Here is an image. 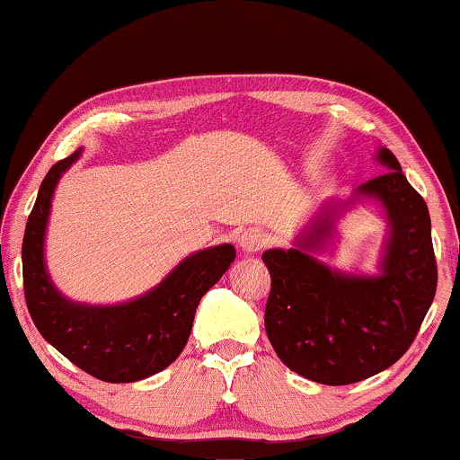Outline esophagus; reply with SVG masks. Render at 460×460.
Masks as SVG:
<instances>
[{
	"mask_svg": "<svg viewBox=\"0 0 460 460\" xmlns=\"http://www.w3.org/2000/svg\"><path fill=\"white\" fill-rule=\"evenodd\" d=\"M270 241L268 232L261 228H249L244 230L241 236H238V247L243 249V253H255L261 247H266Z\"/></svg>",
	"mask_w": 460,
	"mask_h": 460,
	"instance_id": "esophagus-1",
	"label": "esophagus"
}]
</instances>
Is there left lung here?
<instances>
[{
  "label": "left lung",
  "mask_w": 460,
  "mask_h": 460,
  "mask_svg": "<svg viewBox=\"0 0 460 460\" xmlns=\"http://www.w3.org/2000/svg\"><path fill=\"white\" fill-rule=\"evenodd\" d=\"M375 159L385 173L358 186L348 200H326L291 249L261 255L272 276L266 332L293 373L323 385H349L398 362L417 337L436 297L438 266L431 219L392 150ZM373 198L388 224L380 272L351 275L320 262L314 252L336 235V219L358 199Z\"/></svg>",
  "instance_id": "8db88e82"
}]
</instances>
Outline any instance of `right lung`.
I'll use <instances>...</instances> for the list:
<instances>
[{
	"instance_id": "add662e5",
	"label": "right lung",
	"mask_w": 460,
	"mask_h": 460,
	"mask_svg": "<svg viewBox=\"0 0 460 460\" xmlns=\"http://www.w3.org/2000/svg\"><path fill=\"white\" fill-rule=\"evenodd\" d=\"M81 148L56 163L43 178L22 238L24 299L31 318L49 345L75 367L106 383H134L167 368L190 337L203 295L222 279L236 249L232 244L197 251L140 297L112 305L68 299L46 268V230L54 190Z\"/></svg>"
}]
</instances>
